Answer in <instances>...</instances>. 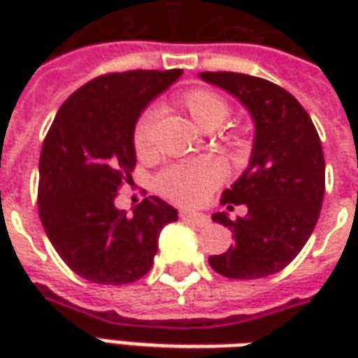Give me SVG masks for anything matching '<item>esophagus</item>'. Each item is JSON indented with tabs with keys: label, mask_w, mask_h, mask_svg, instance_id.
I'll list each match as a JSON object with an SVG mask.
<instances>
[{
	"label": "esophagus",
	"mask_w": 358,
	"mask_h": 358,
	"mask_svg": "<svg viewBox=\"0 0 358 358\" xmlns=\"http://www.w3.org/2000/svg\"><path fill=\"white\" fill-rule=\"evenodd\" d=\"M180 218H182V220H187V222H192V224L195 226L209 224V217H207V215H201V213H186V210H182V213H180Z\"/></svg>",
	"instance_id": "esophagus-1"
}]
</instances>
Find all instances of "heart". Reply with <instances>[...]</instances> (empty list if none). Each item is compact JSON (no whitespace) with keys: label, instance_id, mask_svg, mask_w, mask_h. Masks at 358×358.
Segmentation results:
<instances>
[{"label":"heart","instance_id":"1","mask_svg":"<svg viewBox=\"0 0 358 358\" xmlns=\"http://www.w3.org/2000/svg\"><path fill=\"white\" fill-rule=\"evenodd\" d=\"M176 105L186 110L189 118L203 130H213L226 120L230 115V105L224 97L205 88H192L178 95ZM153 122L155 113L143 110L136 118L132 128V148L140 159H151L155 155L153 145ZM224 180V166L215 157H201L187 163L172 164L157 176V192L164 199L194 207L201 203L207 195L220 186Z\"/></svg>","mask_w":358,"mask_h":358}]
</instances>
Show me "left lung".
Returning a JSON list of instances; mask_svg holds the SVG:
<instances>
[{"instance_id": "obj_1", "label": "left lung", "mask_w": 358, "mask_h": 358, "mask_svg": "<svg viewBox=\"0 0 358 358\" xmlns=\"http://www.w3.org/2000/svg\"><path fill=\"white\" fill-rule=\"evenodd\" d=\"M199 76L236 95L257 128L249 169L220 199L230 210L248 205V215H213L232 230L234 245L210 255V268L234 280L276 274L299 255L320 217L326 164L318 132L303 105L274 82L241 73Z\"/></svg>"}]
</instances>
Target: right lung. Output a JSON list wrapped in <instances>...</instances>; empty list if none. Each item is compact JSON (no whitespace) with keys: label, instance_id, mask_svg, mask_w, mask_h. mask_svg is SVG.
I'll return each mask as SVG.
<instances>
[{"label":"right lung","instance_id":"1","mask_svg":"<svg viewBox=\"0 0 358 358\" xmlns=\"http://www.w3.org/2000/svg\"><path fill=\"white\" fill-rule=\"evenodd\" d=\"M172 71L107 73L69 95L40 153L38 213L69 268L94 284H132L153 266L159 232L178 210L155 195L115 207L136 166L132 128L155 95L178 80Z\"/></svg>","mask_w":358,"mask_h":358}]
</instances>
